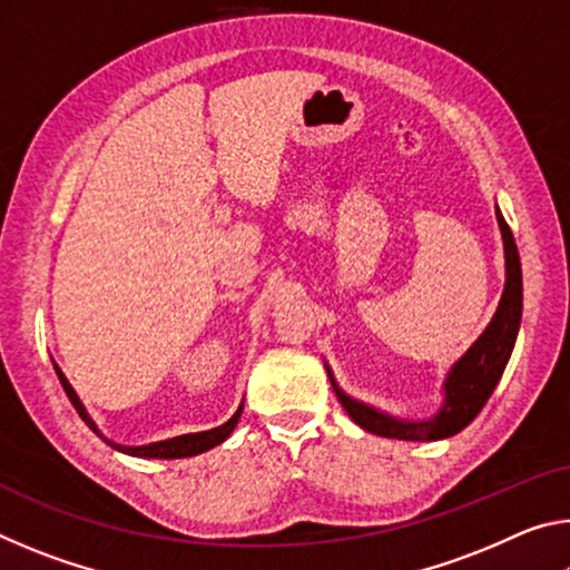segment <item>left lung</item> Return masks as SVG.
<instances>
[{"label":"left lung","instance_id":"8db88e82","mask_svg":"<svg viewBox=\"0 0 570 570\" xmlns=\"http://www.w3.org/2000/svg\"><path fill=\"white\" fill-rule=\"evenodd\" d=\"M498 224L500 230H503L505 244V292L503 298H500L493 322L488 324V330L470 346L468 354L452 366L450 377L445 382V404H442V410L435 417L424 422L394 420L390 414H382L377 410L366 407L362 402L346 397V394L336 387L330 372L332 387L336 392V397H340L342 407L362 430L392 440H442L458 435V432L462 428H468V424L478 417V412L485 407L495 384L503 377L510 352H513L515 346L520 314H523V274H520L518 246L500 210Z\"/></svg>","mask_w":570,"mask_h":570}]
</instances>
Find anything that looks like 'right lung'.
<instances>
[{
    "label": "right lung",
    "mask_w": 570,
    "mask_h": 570,
    "mask_svg": "<svg viewBox=\"0 0 570 570\" xmlns=\"http://www.w3.org/2000/svg\"><path fill=\"white\" fill-rule=\"evenodd\" d=\"M55 372H57V377H60L62 390H65L67 397H70V402H72V407L77 410V414H80V417L85 420V424H90L92 432H98V428H95V422L90 420V414L85 412L82 402L77 400V394H75V390L70 387V382L65 380V374H62L60 370H57V366H55ZM238 417H240V407H238V412L234 414V417H230L226 424H220V428H214V430H208V432H193V435H180V438L163 440V442H153V445H142V448H125V445H115V442L105 440V438H102V440L108 442L110 448L120 450V452H125V455H132V458H158V460L193 458V455H200V452H206V450H210V448L220 445V442H224V440L230 435V432H234ZM98 435H100V432H98Z\"/></svg>",
    "instance_id": "1"
}]
</instances>
